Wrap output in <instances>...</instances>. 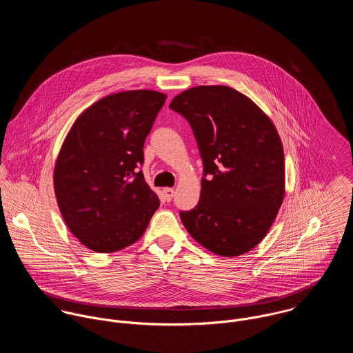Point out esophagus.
<instances>
[{
  "instance_id": "34e87169",
  "label": "esophagus",
  "mask_w": 353,
  "mask_h": 353,
  "mask_svg": "<svg viewBox=\"0 0 353 353\" xmlns=\"http://www.w3.org/2000/svg\"><path fill=\"white\" fill-rule=\"evenodd\" d=\"M163 196H164L165 201H171V199L174 196V189L172 188H164L163 189Z\"/></svg>"
}]
</instances>
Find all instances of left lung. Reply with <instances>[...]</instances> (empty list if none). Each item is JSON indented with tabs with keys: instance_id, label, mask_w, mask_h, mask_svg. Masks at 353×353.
<instances>
[{
	"instance_id": "1",
	"label": "left lung",
	"mask_w": 353,
	"mask_h": 353,
	"mask_svg": "<svg viewBox=\"0 0 353 353\" xmlns=\"http://www.w3.org/2000/svg\"><path fill=\"white\" fill-rule=\"evenodd\" d=\"M183 115L203 161L201 197L181 220L205 249L238 256L270 230L285 194L281 139L272 119L225 85L186 90L170 103Z\"/></svg>"
}]
</instances>
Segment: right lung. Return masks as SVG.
<instances>
[{
    "label": "right lung",
    "mask_w": 353,
    "mask_h": 353,
    "mask_svg": "<svg viewBox=\"0 0 353 353\" xmlns=\"http://www.w3.org/2000/svg\"><path fill=\"white\" fill-rule=\"evenodd\" d=\"M165 94L117 92L85 108L54 165V193L69 231L90 250L115 252L145 232L160 201L137 167Z\"/></svg>",
    "instance_id": "obj_1"
}]
</instances>
